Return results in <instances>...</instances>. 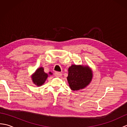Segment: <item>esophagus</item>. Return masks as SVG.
<instances>
[{"instance_id":"obj_1","label":"esophagus","mask_w":127,"mask_h":127,"mask_svg":"<svg viewBox=\"0 0 127 127\" xmlns=\"http://www.w3.org/2000/svg\"><path fill=\"white\" fill-rule=\"evenodd\" d=\"M55 75L56 77H59L62 76V73H61V72H56L55 73Z\"/></svg>"}]
</instances>
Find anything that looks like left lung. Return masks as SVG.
Returning <instances> with one entry per match:
<instances>
[{"mask_svg": "<svg viewBox=\"0 0 127 127\" xmlns=\"http://www.w3.org/2000/svg\"><path fill=\"white\" fill-rule=\"evenodd\" d=\"M67 77L70 88L77 91L86 87L92 79V72L88 66L72 65L68 69Z\"/></svg>", "mask_w": 127, "mask_h": 127, "instance_id": "obj_1", "label": "left lung"}]
</instances>
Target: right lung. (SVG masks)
Here are the masks:
<instances>
[{
  "instance_id": "1",
  "label": "right lung",
  "mask_w": 127,
  "mask_h": 127,
  "mask_svg": "<svg viewBox=\"0 0 127 127\" xmlns=\"http://www.w3.org/2000/svg\"><path fill=\"white\" fill-rule=\"evenodd\" d=\"M49 74L51 75L52 74L51 72H50ZM47 77V74L45 73L44 70V68L41 67V68L36 70V71L32 78L34 83L37 86H40L44 84Z\"/></svg>"
}]
</instances>
